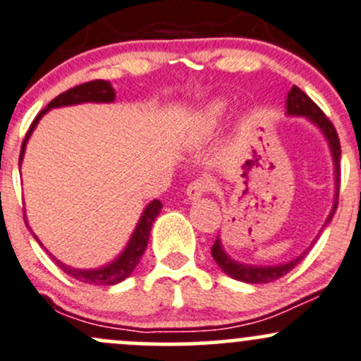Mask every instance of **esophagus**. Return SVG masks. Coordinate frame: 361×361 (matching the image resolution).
<instances>
[{
	"label": "esophagus",
	"mask_w": 361,
	"mask_h": 361,
	"mask_svg": "<svg viewBox=\"0 0 361 361\" xmlns=\"http://www.w3.org/2000/svg\"><path fill=\"white\" fill-rule=\"evenodd\" d=\"M211 188H212L211 181L205 180V178H200V180L192 181V183H190L188 188H187L188 200H199L200 197L205 195V193H207Z\"/></svg>",
	"instance_id": "34e87169"
}]
</instances>
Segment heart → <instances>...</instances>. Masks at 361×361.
Returning a JSON list of instances; mask_svg holds the SVG:
<instances>
[{
  "instance_id": "1",
  "label": "heart",
  "mask_w": 361,
  "mask_h": 361,
  "mask_svg": "<svg viewBox=\"0 0 361 361\" xmlns=\"http://www.w3.org/2000/svg\"><path fill=\"white\" fill-rule=\"evenodd\" d=\"M229 109H231V104L223 97L212 99L211 102H207L199 111L195 121H193L192 137L195 140H207V138H211L219 130V126L223 125Z\"/></svg>"
}]
</instances>
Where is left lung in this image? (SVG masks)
Segmentation results:
<instances>
[{"label":"left lung","mask_w":361,"mask_h":361,"mask_svg":"<svg viewBox=\"0 0 361 361\" xmlns=\"http://www.w3.org/2000/svg\"><path fill=\"white\" fill-rule=\"evenodd\" d=\"M286 114L288 116H298V118H307L312 125L317 126L322 133L324 138H326L329 150H331V157H332V164H334V204H332L331 212H329L326 223L322 224L320 231L317 233V236L314 241L310 243V247H307L305 250L300 253L298 257L291 259L290 262H283V264H276V265H253V264H243L238 262V260L231 259L228 255L223 247V241H221L219 236H217L216 241H214L211 253L216 260V264L219 265L221 271L224 274H228L233 279L241 281V283H250V284H262V283H272V281L279 279L284 274L291 271L295 265H298L302 262V259L310 252V248L314 247L315 241L319 240L320 233L327 228L329 223L334 217L336 209H338V197H339V159H341V145H339V138L338 133H336V128L332 126V123L329 121V118L322 113V109L312 101L307 94L303 92L302 89H298L296 85L291 87V90L288 92L286 97Z\"/></svg>","instance_id":"obj_1"}]
</instances>
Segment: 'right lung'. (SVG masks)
I'll use <instances>...</instances> for the list:
<instances>
[{"instance_id":"obj_1","label":"right lung","mask_w":361,"mask_h":361,"mask_svg":"<svg viewBox=\"0 0 361 361\" xmlns=\"http://www.w3.org/2000/svg\"><path fill=\"white\" fill-rule=\"evenodd\" d=\"M114 99H116V92H114L113 85L106 80L87 82V84L77 85V87H73V89L66 90V92L59 94L58 97H54L53 101L47 104L46 109H42L41 113L35 116L32 125H30L29 132H27V135H25V140H23V144H22V150H20L18 166H22L27 142H29V138H30V135H32L35 126H37V123L41 121V118L44 116L47 111L53 109V108H65V106L84 104V102L109 104V102H114ZM161 209H162L161 200L156 199V200L149 202V204L145 205L144 212H142L140 219H138L135 229H133L132 236H130L128 243H126V247L123 248L120 255L106 265H101V267H96V269H77V267H71V265L63 264L61 260H58L56 257L53 255V253H49L46 250L44 245L41 243V240H39L37 236L34 235L32 229H30L27 219H25V224H27V228L30 229V233L34 235L35 241H37V243L41 245V247L44 248L47 253H49V257L58 264V267L61 269V271H65L70 277L80 281V283L94 284V286H113V284H118V283H121V281H125L126 277L132 276V272L135 271L138 262H140L142 255H144L145 248H147L152 223L156 221V217L159 216Z\"/></svg>"}]
</instances>
